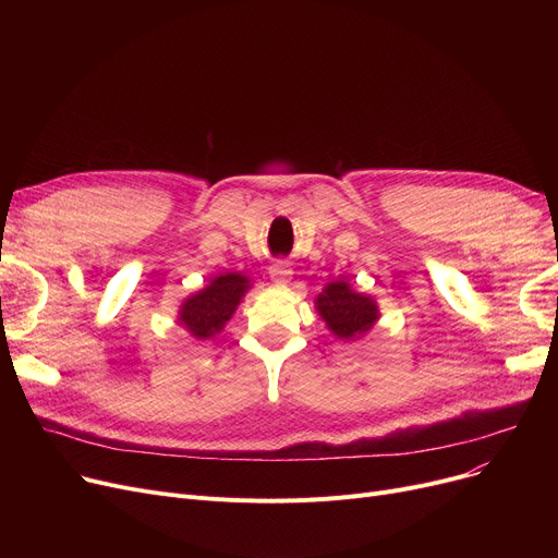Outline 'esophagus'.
Returning a JSON list of instances; mask_svg holds the SVG:
<instances>
[{"label":"esophagus","mask_w":558,"mask_h":558,"mask_svg":"<svg viewBox=\"0 0 558 558\" xmlns=\"http://www.w3.org/2000/svg\"><path fill=\"white\" fill-rule=\"evenodd\" d=\"M271 276H274V280H276V282H287V280H289V276H291L289 262H284V259H276V262L271 264Z\"/></svg>","instance_id":"34e87169"}]
</instances>
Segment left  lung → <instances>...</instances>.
<instances>
[{
    "label": "left lung",
    "mask_w": 558,
    "mask_h": 558,
    "mask_svg": "<svg viewBox=\"0 0 558 558\" xmlns=\"http://www.w3.org/2000/svg\"><path fill=\"white\" fill-rule=\"evenodd\" d=\"M316 310L324 316L330 332L339 339H357L377 320V305L368 296L357 294L348 282H330L316 299Z\"/></svg>",
    "instance_id": "obj_1"
}]
</instances>
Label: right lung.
Instances as JSON below:
<instances>
[{
    "mask_svg": "<svg viewBox=\"0 0 558 558\" xmlns=\"http://www.w3.org/2000/svg\"><path fill=\"white\" fill-rule=\"evenodd\" d=\"M246 289L248 280L240 274L215 278L203 291L183 303L181 326H185L196 339L215 337L226 326L232 312L238 310Z\"/></svg>",
    "mask_w": 558,
    "mask_h": 558,
    "instance_id": "add662e5",
    "label": "right lung"
}]
</instances>
